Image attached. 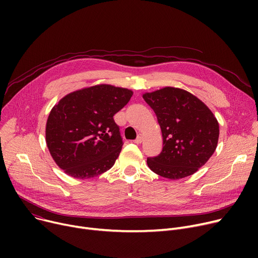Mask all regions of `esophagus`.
Wrapping results in <instances>:
<instances>
[{"label": "esophagus", "instance_id": "34e87169", "mask_svg": "<svg viewBox=\"0 0 258 258\" xmlns=\"http://www.w3.org/2000/svg\"><path fill=\"white\" fill-rule=\"evenodd\" d=\"M142 140H143V136H142L141 134H139V135H138V137L136 138V140H135V143L139 144V143H141V142H142Z\"/></svg>", "mask_w": 258, "mask_h": 258}]
</instances>
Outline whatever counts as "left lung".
I'll return each mask as SVG.
<instances>
[{"mask_svg": "<svg viewBox=\"0 0 258 258\" xmlns=\"http://www.w3.org/2000/svg\"><path fill=\"white\" fill-rule=\"evenodd\" d=\"M143 98L156 113L163 137V150L147 158L148 167L170 180L194 174L218 145V120L204 102L182 89L166 87Z\"/></svg>", "mask_w": 258, "mask_h": 258, "instance_id": "left-lung-1", "label": "left lung"}]
</instances>
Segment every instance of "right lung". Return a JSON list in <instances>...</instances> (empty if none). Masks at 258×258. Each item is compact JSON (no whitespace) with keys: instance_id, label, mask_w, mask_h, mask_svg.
<instances>
[{"instance_id":"obj_1","label":"right lung","mask_w":258,"mask_h":258,"mask_svg":"<svg viewBox=\"0 0 258 258\" xmlns=\"http://www.w3.org/2000/svg\"><path fill=\"white\" fill-rule=\"evenodd\" d=\"M133 92L98 85L66 95L51 110L46 142L55 163L75 179H90L110 169L123 141L114 115Z\"/></svg>"}]
</instances>
